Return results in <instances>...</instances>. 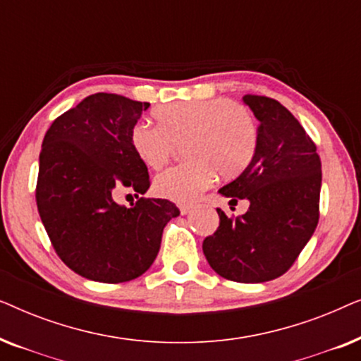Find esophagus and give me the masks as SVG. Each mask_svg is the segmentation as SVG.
Returning a JSON list of instances; mask_svg holds the SVG:
<instances>
[{
	"label": "esophagus",
	"instance_id": "1",
	"mask_svg": "<svg viewBox=\"0 0 361 361\" xmlns=\"http://www.w3.org/2000/svg\"><path fill=\"white\" fill-rule=\"evenodd\" d=\"M190 212H192V205H180V214L182 215L190 214Z\"/></svg>",
	"mask_w": 361,
	"mask_h": 361
}]
</instances>
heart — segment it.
<instances>
[{
  "mask_svg": "<svg viewBox=\"0 0 361 361\" xmlns=\"http://www.w3.org/2000/svg\"><path fill=\"white\" fill-rule=\"evenodd\" d=\"M157 126L137 123L130 133L133 151L142 164L159 169L176 145L185 141L187 164L171 167L154 179L162 199L192 204L214 184L241 174L258 147V126L245 106L230 98L176 102L152 111Z\"/></svg>",
  "mask_w": 361,
  "mask_h": 361,
  "instance_id": "heart-1",
  "label": "heart"
}]
</instances>
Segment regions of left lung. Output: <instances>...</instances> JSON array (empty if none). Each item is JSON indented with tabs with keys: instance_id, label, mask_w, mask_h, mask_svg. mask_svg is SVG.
Wrapping results in <instances>:
<instances>
[{
	"instance_id": "8db88e82",
	"label": "left lung",
	"mask_w": 361,
	"mask_h": 361,
	"mask_svg": "<svg viewBox=\"0 0 361 361\" xmlns=\"http://www.w3.org/2000/svg\"><path fill=\"white\" fill-rule=\"evenodd\" d=\"M258 125V147L250 166L219 190L250 209L220 225L202 245L210 268L236 283H266L284 274L319 221L322 167L317 147L288 108L268 97L245 95Z\"/></svg>"
}]
</instances>
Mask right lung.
I'll use <instances>...</instances> for the list:
<instances>
[{
  "instance_id": "right-lung-1",
  "label": "right lung",
  "mask_w": 361,
  "mask_h": 361,
  "mask_svg": "<svg viewBox=\"0 0 361 361\" xmlns=\"http://www.w3.org/2000/svg\"><path fill=\"white\" fill-rule=\"evenodd\" d=\"M147 108V102L95 93L59 116L44 136L37 210L59 258L82 278L136 279L154 263L167 221L180 215L166 199L141 197L130 209L115 200L123 187L137 194L149 189L147 167L130 142Z\"/></svg>"
}]
</instances>
